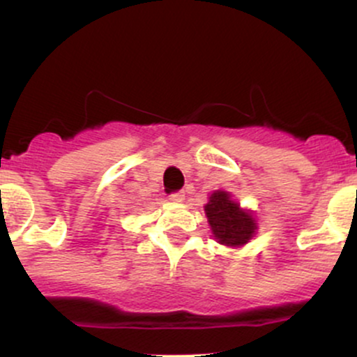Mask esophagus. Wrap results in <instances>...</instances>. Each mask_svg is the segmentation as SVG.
Here are the masks:
<instances>
[{"label": "esophagus", "instance_id": "obj_1", "mask_svg": "<svg viewBox=\"0 0 357 357\" xmlns=\"http://www.w3.org/2000/svg\"><path fill=\"white\" fill-rule=\"evenodd\" d=\"M169 199L174 203H181L183 199H185V191H176V193H171Z\"/></svg>", "mask_w": 357, "mask_h": 357}]
</instances>
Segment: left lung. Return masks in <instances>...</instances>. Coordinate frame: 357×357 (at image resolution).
<instances>
[{
	"instance_id": "obj_1",
	"label": "left lung",
	"mask_w": 357,
	"mask_h": 357,
	"mask_svg": "<svg viewBox=\"0 0 357 357\" xmlns=\"http://www.w3.org/2000/svg\"><path fill=\"white\" fill-rule=\"evenodd\" d=\"M205 213L208 217L211 232L220 244L237 248L254 236L256 220L252 215L241 210V206L232 202L225 191H215L211 195L210 202L205 205Z\"/></svg>"
}]
</instances>
